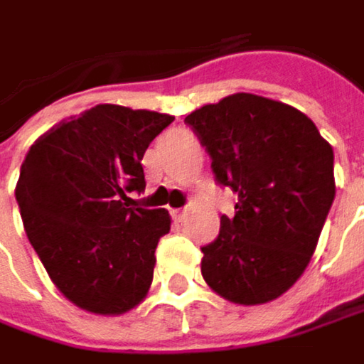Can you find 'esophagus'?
<instances>
[{"label":"esophagus","mask_w":364,"mask_h":364,"mask_svg":"<svg viewBox=\"0 0 364 364\" xmlns=\"http://www.w3.org/2000/svg\"><path fill=\"white\" fill-rule=\"evenodd\" d=\"M171 218L176 221H182L186 218V209H182V207H178V209H171Z\"/></svg>","instance_id":"34e87169"}]
</instances>
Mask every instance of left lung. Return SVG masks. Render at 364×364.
I'll use <instances>...</instances> for the list:
<instances>
[{
    "label": "left lung",
    "instance_id": "1",
    "mask_svg": "<svg viewBox=\"0 0 364 364\" xmlns=\"http://www.w3.org/2000/svg\"><path fill=\"white\" fill-rule=\"evenodd\" d=\"M211 157L215 180L236 195L234 218L203 247L200 273L234 304H263L306 269L336 196L333 149L302 112L236 92L184 119Z\"/></svg>",
    "mask_w": 364,
    "mask_h": 364
}]
</instances>
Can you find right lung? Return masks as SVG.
Wrapping results in <instances>:
<instances>
[{
  "label": "right lung",
  "instance_id": "add662e5",
  "mask_svg": "<svg viewBox=\"0 0 364 364\" xmlns=\"http://www.w3.org/2000/svg\"><path fill=\"white\" fill-rule=\"evenodd\" d=\"M168 114L101 103L28 149L16 184L22 223L58 290L95 315H122L146 296L155 248L171 218L130 207L144 191L143 155Z\"/></svg>",
  "mask_w": 364,
  "mask_h": 364
}]
</instances>
